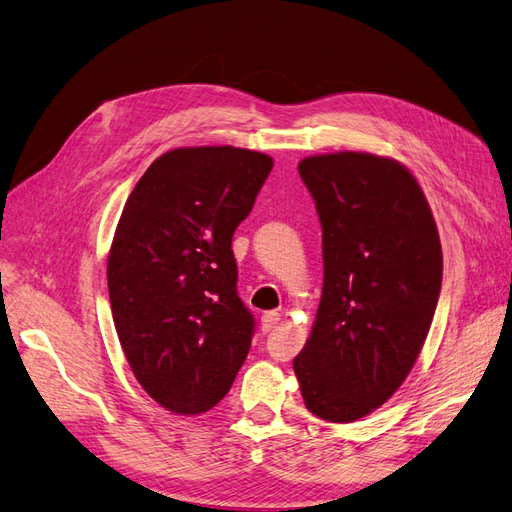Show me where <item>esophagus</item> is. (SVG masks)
I'll list each match as a JSON object with an SVG mask.
<instances>
[{
	"mask_svg": "<svg viewBox=\"0 0 512 512\" xmlns=\"http://www.w3.org/2000/svg\"><path fill=\"white\" fill-rule=\"evenodd\" d=\"M278 323H280V315L276 313V310H269V313H265L263 317H260V328H263V332L276 330Z\"/></svg>",
	"mask_w": 512,
	"mask_h": 512,
	"instance_id": "34e87169",
	"label": "esophagus"
}]
</instances>
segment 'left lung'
Here are the masks:
<instances>
[{"label":"left lung","mask_w":512,"mask_h":512,"mask_svg":"<svg viewBox=\"0 0 512 512\" xmlns=\"http://www.w3.org/2000/svg\"><path fill=\"white\" fill-rule=\"evenodd\" d=\"M323 230V291L293 369L310 413L352 423L400 389L439 302L443 252L419 182L369 152L299 160Z\"/></svg>","instance_id":"obj_1"}]
</instances>
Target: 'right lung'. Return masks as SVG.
<instances>
[{"label":"right lung","instance_id":"obj_1","mask_svg":"<svg viewBox=\"0 0 512 512\" xmlns=\"http://www.w3.org/2000/svg\"><path fill=\"white\" fill-rule=\"evenodd\" d=\"M271 167L254 149L176 147L123 206L106 265L112 319L134 378L169 413H208L249 352L232 234Z\"/></svg>","mask_w":512,"mask_h":512}]
</instances>
